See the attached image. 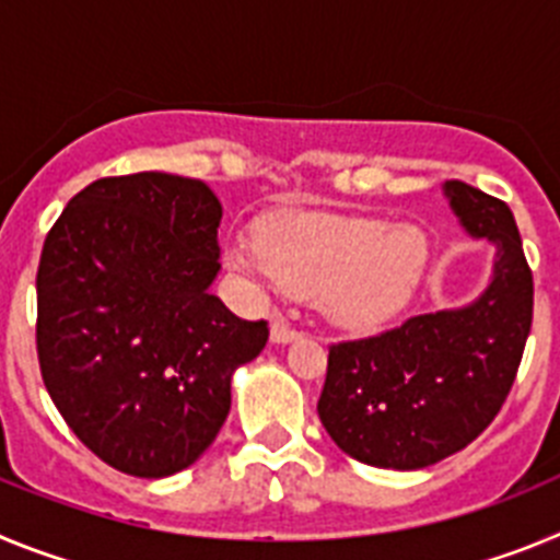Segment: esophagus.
<instances>
[{"label": "esophagus", "instance_id": "esophagus-1", "mask_svg": "<svg viewBox=\"0 0 560 560\" xmlns=\"http://www.w3.org/2000/svg\"><path fill=\"white\" fill-rule=\"evenodd\" d=\"M296 336H300V330L291 328V325L285 323V319H280V316H275V323H271V339L280 341V345H285V341L296 339Z\"/></svg>", "mask_w": 560, "mask_h": 560}]
</instances>
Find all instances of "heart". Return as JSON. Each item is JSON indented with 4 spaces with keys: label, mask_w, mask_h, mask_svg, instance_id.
I'll list each match as a JSON object with an SVG mask.
<instances>
[{
    "label": "heart",
    "mask_w": 560,
    "mask_h": 560,
    "mask_svg": "<svg viewBox=\"0 0 560 560\" xmlns=\"http://www.w3.org/2000/svg\"><path fill=\"white\" fill-rule=\"evenodd\" d=\"M232 260L260 283L294 296L345 328H375L407 308L427 275L429 241L418 226L334 212H283Z\"/></svg>",
    "instance_id": "b5f03b06"
}]
</instances>
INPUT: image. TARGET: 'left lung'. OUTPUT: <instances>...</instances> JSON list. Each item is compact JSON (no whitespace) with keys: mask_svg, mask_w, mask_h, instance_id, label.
I'll use <instances>...</instances> for the list:
<instances>
[{"mask_svg":"<svg viewBox=\"0 0 560 560\" xmlns=\"http://www.w3.org/2000/svg\"><path fill=\"white\" fill-rule=\"evenodd\" d=\"M446 196L465 230L497 244L493 283L468 308L328 348L316 412L341 452L375 468H427L477 440L511 395L530 336L533 271L511 207L459 179Z\"/></svg>","mask_w":560,"mask_h":560,"instance_id":"left-lung-1","label":"left lung"}]
</instances>
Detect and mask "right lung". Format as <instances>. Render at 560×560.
<instances>
[{
	"label": "right lung",
	"mask_w": 560,
	"mask_h": 560,
	"mask_svg": "<svg viewBox=\"0 0 560 560\" xmlns=\"http://www.w3.org/2000/svg\"><path fill=\"white\" fill-rule=\"evenodd\" d=\"M219 224L205 182L148 171L83 187L44 241V387L83 446L131 477L196 463L230 415L232 373L269 339L266 319L210 294Z\"/></svg>",
	"instance_id": "1"
}]
</instances>
